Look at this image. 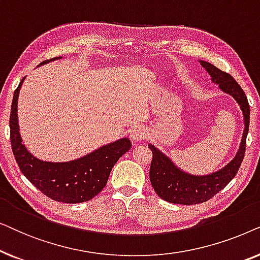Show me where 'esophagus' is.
Here are the masks:
<instances>
[{
  "instance_id": "esophagus-1",
  "label": "esophagus",
  "mask_w": 260,
  "mask_h": 260,
  "mask_svg": "<svg viewBox=\"0 0 260 260\" xmlns=\"http://www.w3.org/2000/svg\"><path fill=\"white\" fill-rule=\"evenodd\" d=\"M147 137V130L142 126H136L130 131V140L133 142H140Z\"/></svg>"
}]
</instances>
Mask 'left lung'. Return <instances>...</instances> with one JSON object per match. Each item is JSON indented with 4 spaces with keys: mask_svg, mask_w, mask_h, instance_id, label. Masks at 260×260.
I'll return each instance as SVG.
<instances>
[{
    "mask_svg": "<svg viewBox=\"0 0 260 260\" xmlns=\"http://www.w3.org/2000/svg\"><path fill=\"white\" fill-rule=\"evenodd\" d=\"M199 62L211 76L212 83L218 84L220 90L232 95L234 101L240 106L245 127L239 150L234 158L223 168L207 175H193L183 172L154 144H148L152 151V161L149 173L151 186L154 187V190L159 198L172 204L197 205L212 199L237 175L244 159L245 148H246V137L250 126V105L243 88L233 79L232 76L219 70L211 62L204 60H199Z\"/></svg>",
    "mask_w": 260,
    "mask_h": 260,
    "instance_id": "left-lung-1",
    "label": "left lung"
}]
</instances>
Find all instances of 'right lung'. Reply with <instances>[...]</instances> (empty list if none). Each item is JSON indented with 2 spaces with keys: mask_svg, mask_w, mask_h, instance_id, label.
<instances>
[{
  "mask_svg": "<svg viewBox=\"0 0 260 260\" xmlns=\"http://www.w3.org/2000/svg\"><path fill=\"white\" fill-rule=\"evenodd\" d=\"M60 58L61 56L46 60L40 66ZM24 78L14 92L9 119L10 142L17 166L39 190L53 200L63 204L91 200L105 187L116 162L131 149L130 140L120 138L69 162H47L35 157L22 143L17 118V99Z\"/></svg>",
  "mask_w": 260,
  "mask_h": 260,
  "instance_id": "1",
  "label": "right lung"
}]
</instances>
